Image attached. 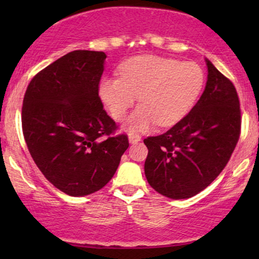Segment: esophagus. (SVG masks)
Here are the masks:
<instances>
[{
    "mask_svg": "<svg viewBox=\"0 0 259 259\" xmlns=\"http://www.w3.org/2000/svg\"><path fill=\"white\" fill-rule=\"evenodd\" d=\"M141 138H140L139 135H136V134H129V142L130 144H136V142H139Z\"/></svg>",
    "mask_w": 259,
    "mask_h": 259,
    "instance_id": "esophagus-1",
    "label": "esophagus"
}]
</instances>
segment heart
I'll return each mask as SVG.
<instances>
[{"instance_id": "1", "label": "heart", "mask_w": 259, "mask_h": 259, "mask_svg": "<svg viewBox=\"0 0 259 259\" xmlns=\"http://www.w3.org/2000/svg\"><path fill=\"white\" fill-rule=\"evenodd\" d=\"M120 78L101 81V101L113 119L121 120L135 105L140 106L127 119L130 133H145L158 124L171 126L191 111L204 84L202 68L194 62L144 55L120 67Z\"/></svg>"}]
</instances>
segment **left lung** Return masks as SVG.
I'll list each match as a JSON object with an SVG mask.
<instances>
[{
  "mask_svg": "<svg viewBox=\"0 0 259 259\" xmlns=\"http://www.w3.org/2000/svg\"><path fill=\"white\" fill-rule=\"evenodd\" d=\"M203 94L179 123L144 142L145 175L160 195L184 200L197 195L222 173L240 138L241 112L233 82L206 59Z\"/></svg>",
  "mask_w": 259,
  "mask_h": 259,
  "instance_id": "1",
  "label": "left lung"
}]
</instances>
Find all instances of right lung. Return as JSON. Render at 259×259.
Returning <instances> with one entry per match:
<instances>
[{
    "instance_id": "add662e5",
    "label": "right lung",
    "mask_w": 259,
    "mask_h": 259,
    "mask_svg": "<svg viewBox=\"0 0 259 259\" xmlns=\"http://www.w3.org/2000/svg\"><path fill=\"white\" fill-rule=\"evenodd\" d=\"M106 53L78 50L32 78L23 100V134L47 180L79 197L112 179L129 147L99 96Z\"/></svg>"
}]
</instances>
